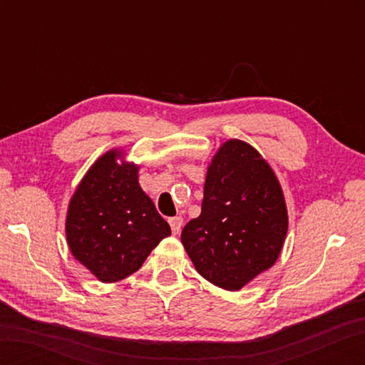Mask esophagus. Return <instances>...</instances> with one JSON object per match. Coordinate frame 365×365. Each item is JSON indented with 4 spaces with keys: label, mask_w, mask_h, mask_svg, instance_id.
<instances>
[{
    "label": "esophagus",
    "mask_w": 365,
    "mask_h": 365,
    "mask_svg": "<svg viewBox=\"0 0 365 365\" xmlns=\"http://www.w3.org/2000/svg\"><path fill=\"white\" fill-rule=\"evenodd\" d=\"M169 224H170V229H173V234L177 235L183 226V218L182 216H174V218L169 220Z\"/></svg>",
    "instance_id": "34e87169"
}]
</instances>
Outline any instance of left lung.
I'll use <instances>...</instances> for the list:
<instances>
[{"label":"left lung","mask_w":365,"mask_h":365,"mask_svg":"<svg viewBox=\"0 0 365 365\" xmlns=\"http://www.w3.org/2000/svg\"><path fill=\"white\" fill-rule=\"evenodd\" d=\"M289 213L281 183L257 149L227 139L208 163L200 215L182 230L199 274L237 292L274 265Z\"/></svg>","instance_id":"1"}]
</instances>
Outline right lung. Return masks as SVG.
<instances>
[{"instance_id": "1", "label": "right lung", "mask_w": 365, "mask_h": 365, "mask_svg": "<svg viewBox=\"0 0 365 365\" xmlns=\"http://www.w3.org/2000/svg\"><path fill=\"white\" fill-rule=\"evenodd\" d=\"M169 235V224L139 185V165L118 147L100 155L67 207L66 238L75 260L100 282H118Z\"/></svg>"}]
</instances>
